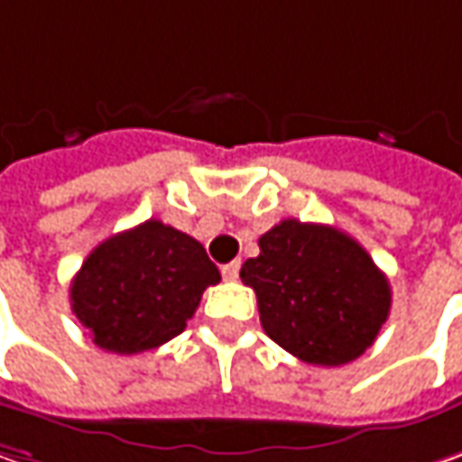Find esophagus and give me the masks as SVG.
<instances>
[{
    "label": "esophagus",
    "instance_id": "esophagus-1",
    "mask_svg": "<svg viewBox=\"0 0 462 462\" xmlns=\"http://www.w3.org/2000/svg\"><path fill=\"white\" fill-rule=\"evenodd\" d=\"M222 276L227 279V282H235L237 276H240V263L237 261H232L227 266H222Z\"/></svg>",
    "mask_w": 462,
    "mask_h": 462
}]
</instances>
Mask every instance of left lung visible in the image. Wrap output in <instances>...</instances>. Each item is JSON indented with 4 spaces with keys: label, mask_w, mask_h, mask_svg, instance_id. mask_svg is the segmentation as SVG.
Segmentation results:
<instances>
[{
    "label": "left lung",
    "mask_w": 462,
    "mask_h": 462,
    "mask_svg": "<svg viewBox=\"0 0 462 462\" xmlns=\"http://www.w3.org/2000/svg\"><path fill=\"white\" fill-rule=\"evenodd\" d=\"M240 279L258 297L261 326L282 349L320 367L362 356L391 312V284L346 232L282 219L258 240Z\"/></svg>",
    "instance_id": "obj_1"
}]
</instances>
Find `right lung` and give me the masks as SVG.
<instances>
[{
	"label": "right lung",
	"instance_id": "obj_1",
	"mask_svg": "<svg viewBox=\"0 0 462 462\" xmlns=\"http://www.w3.org/2000/svg\"><path fill=\"white\" fill-rule=\"evenodd\" d=\"M222 276L191 235L147 219L103 240L71 282V310L100 349L139 354L183 333Z\"/></svg>",
	"mask_w": 462,
	"mask_h": 462
}]
</instances>
